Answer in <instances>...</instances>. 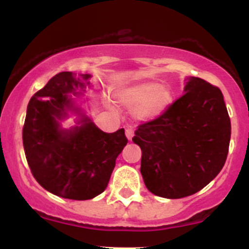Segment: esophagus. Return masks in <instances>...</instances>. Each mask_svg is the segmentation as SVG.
Segmentation results:
<instances>
[{
	"instance_id": "esophagus-1",
	"label": "esophagus",
	"mask_w": 249,
	"mask_h": 249,
	"mask_svg": "<svg viewBox=\"0 0 249 249\" xmlns=\"http://www.w3.org/2000/svg\"><path fill=\"white\" fill-rule=\"evenodd\" d=\"M133 134H134V131H133V128H131V127H127L126 130H125V136H126L127 141H132V137H133Z\"/></svg>"
}]
</instances>
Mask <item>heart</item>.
<instances>
[{"instance_id": "heart-1", "label": "heart", "mask_w": 249, "mask_h": 249, "mask_svg": "<svg viewBox=\"0 0 249 249\" xmlns=\"http://www.w3.org/2000/svg\"><path fill=\"white\" fill-rule=\"evenodd\" d=\"M113 97L119 107L127 110L132 108L134 119L139 122L158 119L173 103V92L171 88L154 81L119 87L115 90Z\"/></svg>"}]
</instances>
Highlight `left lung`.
Listing matches in <instances>:
<instances>
[{"label":"left lung","instance_id":"left-lung-1","mask_svg":"<svg viewBox=\"0 0 249 249\" xmlns=\"http://www.w3.org/2000/svg\"><path fill=\"white\" fill-rule=\"evenodd\" d=\"M132 141L142 148L141 172L151 193L179 199L199 192L228 154L231 121L222 92L186 77L184 95L158 119L139 125Z\"/></svg>","mask_w":249,"mask_h":249}]
</instances>
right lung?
<instances>
[{
  "instance_id": "add662e5",
  "label": "right lung",
  "mask_w": 249,
  "mask_h": 249,
  "mask_svg": "<svg viewBox=\"0 0 249 249\" xmlns=\"http://www.w3.org/2000/svg\"><path fill=\"white\" fill-rule=\"evenodd\" d=\"M90 73L63 71L31 97L23 127V146L31 173L48 192L72 200H89L107 188L116 159L127 144L124 128L105 133L83 104ZM75 117V125L61 123Z\"/></svg>"
}]
</instances>
